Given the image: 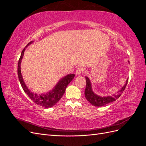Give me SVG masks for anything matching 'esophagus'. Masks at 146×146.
Segmentation results:
<instances>
[{
	"label": "esophagus",
	"mask_w": 146,
	"mask_h": 146,
	"mask_svg": "<svg viewBox=\"0 0 146 146\" xmlns=\"http://www.w3.org/2000/svg\"><path fill=\"white\" fill-rule=\"evenodd\" d=\"M83 69L82 68H78L76 71V75H80L81 73L83 72Z\"/></svg>",
	"instance_id": "obj_1"
}]
</instances>
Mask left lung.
Listing matches in <instances>:
<instances>
[{
    "instance_id": "left-lung-1",
    "label": "left lung",
    "mask_w": 146,
    "mask_h": 146,
    "mask_svg": "<svg viewBox=\"0 0 146 146\" xmlns=\"http://www.w3.org/2000/svg\"><path fill=\"white\" fill-rule=\"evenodd\" d=\"M85 78L86 80V86L85 90V98L87 99V100L89 101V102H90L92 105L96 106V107H102V106H104L108 104L115 101L116 99L119 98V97L121 96V94L123 93V91L125 90V88L128 83V80H129V79H127L126 81V84L122 88V89L117 92V94L114 95L113 96L100 97L95 94L94 92H92L91 84L90 79L87 77H85Z\"/></svg>"
}]
</instances>
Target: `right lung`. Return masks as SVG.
Instances as JSON below:
<instances>
[{"instance_id": "obj_1", "label": "right lung", "mask_w": 146, "mask_h": 146, "mask_svg": "<svg viewBox=\"0 0 146 146\" xmlns=\"http://www.w3.org/2000/svg\"><path fill=\"white\" fill-rule=\"evenodd\" d=\"M29 44H28L27 46ZM24 51L25 48L23 50V51H22L21 56L19 59L18 64H17V75H18L19 80L22 86V88H23V89L25 93L29 97L30 99L33 102H34L35 104L44 108H50L54 105H55L61 99V97H62L63 95L64 94L66 87L68 86L69 83L72 80V79L74 78L75 75L69 74L68 76H66V77L63 78L62 79H61L60 81L55 86L53 90L50 91L48 93L44 94L41 95H37L36 94H33V92H30V91L25 85L23 77H22L21 75V63L22 59L23 58Z\"/></svg>"}]
</instances>
